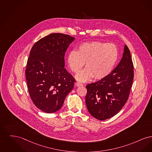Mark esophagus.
Returning <instances> with one entry per match:
<instances>
[{
	"instance_id": "obj_1",
	"label": "esophagus",
	"mask_w": 152,
	"mask_h": 152,
	"mask_svg": "<svg viewBox=\"0 0 152 152\" xmlns=\"http://www.w3.org/2000/svg\"><path fill=\"white\" fill-rule=\"evenodd\" d=\"M75 85L77 86V87H79V86H83V84H82V83H80V82H76V83H75Z\"/></svg>"
}]
</instances>
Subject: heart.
Here are the masks:
<instances>
[{
  "label": "heart",
  "instance_id": "1",
  "mask_svg": "<svg viewBox=\"0 0 152 152\" xmlns=\"http://www.w3.org/2000/svg\"><path fill=\"white\" fill-rule=\"evenodd\" d=\"M119 57V50L113 44L93 41L82 44L77 51L72 50L67 56V62L72 71L78 73L86 62V68L76 76L82 82L94 77L101 79L112 72Z\"/></svg>",
  "mask_w": 152,
  "mask_h": 152
}]
</instances>
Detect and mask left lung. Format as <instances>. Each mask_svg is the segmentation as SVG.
<instances>
[{"label": "left lung", "instance_id": "1", "mask_svg": "<svg viewBox=\"0 0 152 152\" xmlns=\"http://www.w3.org/2000/svg\"><path fill=\"white\" fill-rule=\"evenodd\" d=\"M134 77L130 51L125 45L123 57L106 77L88 84L86 104L95 119L104 120L116 115L128 99Z\"/></svg>", "mask_w": 152, "mask_h": 152}]
</instances>
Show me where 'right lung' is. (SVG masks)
I'll use <instances>...</instances> for the list:
<instances>
[{"instance_id": "right-lung-1", "label": "right lung", "mask_w": 152, "mask_h": 152, "mask_svg": "<svg viewBox=\"0 0 152 152\" xmlns=\"http://www.w3.org/2000/svg\"><path fill=\"white\" fill-rule=\"evenodd\" d=\"M75 38L52 33L37 41L27 61L26 75L29 94L34 104L46 113L62 107L75 80L65 66V54Z\"/></svg>"}]
</instances>
